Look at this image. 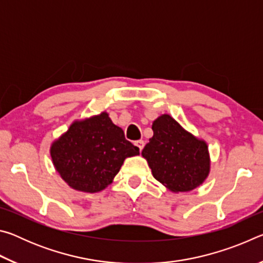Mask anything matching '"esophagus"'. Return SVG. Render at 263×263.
Masks as SVG:
<instances>
[{
  "label": "esophagus",
  "mask_w": 263,
  "mask_h": 263,
  "mask_svg": "<svg viewBox=\"0 0 263 263\" xmlns=\"http://www.w3.org/2000/svg\"><path fill=\"white\" fill-rule=\"evenodd\" d=\"M135 145L137 146L138 148H139V151L141 152V149L144 148V145H145V142H144V140H137L136 142H135Z\"/></svg>",
  "instance_id": "obj_1"
}]
</instances>
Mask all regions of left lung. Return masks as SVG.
I'll use <instances>...</instances> for the list:
<instances>
[{"instance_id":"1","label":"left lung","mask_w":263,"mask_h":263,"mask_svg":"<svg viewBox=\"0 0 263 263\" xmlns=\"http://www.w3.org/2000/svg\"><path fill=\"white\" fill-rule=\"evenodd\" d=\"M152 130L153 137L141 154L154 179L174 193L202 184L210 171L206 142L186 132L169 115L155 119Z\"/></svg>"}]
</instances>
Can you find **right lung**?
<instances>
[{"label": "right lung", "mask_w": 263, "mask_h": 263, "mask_svg": "<svg viewBox=\"0 0 263 263\" xmlns=\"http://www.w3.org/2000/svg\"><path fill=\"white\" fill-rule=\"evenodd\" d=\"M139 154L109 115L74 122L51 146L58 173L75 190L99 193L112 182L124 160Z\"/></svg>", "instance_id": "right-lung-1"}]
</instances>
